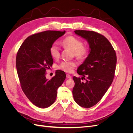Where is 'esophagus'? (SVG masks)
Listing matches in <instances>:
<instances>
[{
  "label": "esophagus",
  "mask_w": 133,
  "mask_h": 133,
  "mask_svg": "<svg viewBox=\"0 0 133 133\" xmlns=\"http://www.w3.org/2000/svg\"><path fill=\"white\" fill-rule=\"evenodd\" d=\"M66 77L67 78H69V79H71V78H72V77L69 74H67L66 75Z\"/></svg>",
  "instance_id": "esophagus-1"
}]
</instances>
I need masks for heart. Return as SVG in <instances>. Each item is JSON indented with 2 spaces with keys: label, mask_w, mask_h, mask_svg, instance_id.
<instances>
[{
  "label": "heart",
  "mask_w": 133,
  "mask_h": 133,
  "mask_svg": "<svg viewBox=\"0 0 133 133\" xmlns=\"http://www.w3.org/2000/svg\"><path fill=\"white\" fill-rule=\"evenodd\" d=\"M61 45L65 48L68 49L73 51L75 56L80 60H83L87 57L89 52V48L83 45L80 39L73 36H69L63 39ZM50 54L55 60H57L60 56V49L56 44H54L50 46ZM76 66L74 61H63L58 66V68L66 72H71Z\"/></svg>",
  "instance_id": "1"
}]
</instances>
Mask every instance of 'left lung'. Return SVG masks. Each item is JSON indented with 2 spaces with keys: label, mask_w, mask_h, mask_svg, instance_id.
<instances>
[{
  "label": "left lung",
  "mask_w": 133,
  "mask_h": 133,
  "mask_svg": "<svg viewBox=\"0 0 133 133\" xmlns=\"http://www.w3.org/2000/svg\"><path fill=\"white\" fill-rule=\"evenodd\" d=\"M77 35L89 43L90 53L78 67L77 73L85 79L73 77L75 87L72 93L75 102L80 106L90 108L101 100L111 85L115 77L117 56L109 40L96 32L76 30Z\"/></svg>",
  "instance_id": "obj_1"
}]
</instances>
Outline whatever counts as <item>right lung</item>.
Segmentation results:
<instances>
[{
  "instance_id": "obj_1",
  "label": "right lung",
  "mask_w": 133,
  "mask_h": 133,
  "mask_svg": "<svg viewBox=\"0 0 133 133\" xmlns=\"http://www.w3.org/2000/svg\"><path fill=\"white\" fill-rule=\"evenodd\" d=\"M65 31H46L27 37L17 52L16 65L22 89L33 105L47 108L55 102L57 89L66 78L65 72L56 71L51 79L46 70L53 64L50 48Z\"/></svg>"
}]
</instances>
